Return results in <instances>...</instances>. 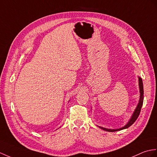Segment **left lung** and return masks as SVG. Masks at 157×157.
<instances>
[{
	"instance_id": "8db88e82",
	"label": "left lung",
	"mask_w": 157,
	"mask_h": 157,
	"mask_svg": "<svg viewBox=\"0 0 157 157\" xmlns=\"http://www.w3.org/2000/svg\"><path fill=\"white\" fill-rule=\"evenodd\" d=\"M138 83H139V89H140V100H139V101H138V104L135 109V110H134V113L132 114V116H131V118L128 121V122L124 126H123V127H122V128H118V129H108V128H103V127L99 126L101 129H102L105 131H108V132H115V131L121 130L123 129L128 128V127H130L131 125L133 124L134 122L136 121V119L138 117V116H139V114H140L141 108H142V105H143V100H144V90H143V79H142V78L140 77H138Z\"/></svg>"
}]
</instances>
